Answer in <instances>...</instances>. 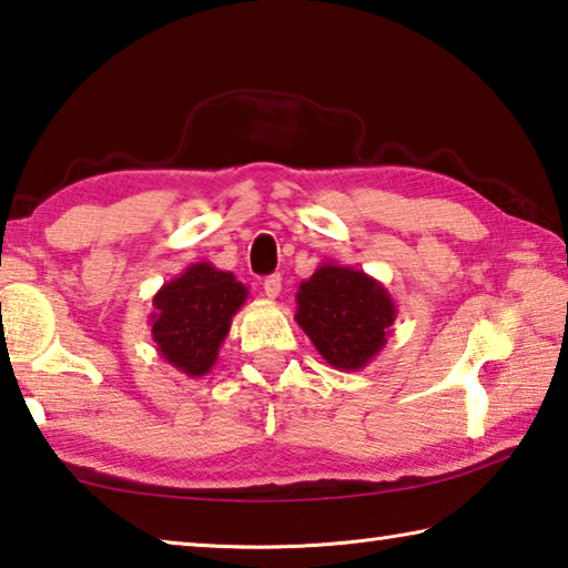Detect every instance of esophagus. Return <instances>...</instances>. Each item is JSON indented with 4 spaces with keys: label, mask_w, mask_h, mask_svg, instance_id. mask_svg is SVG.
Returning a JSON list of instances; mask_svg holds the SVG:
<instances>
[{
    "label": "esophagus",
    "mask_w": 568,
    "mask_h": 568,
    "mask_svg": "<svg viewBox=\"0 0 568 568\" xmlns=\"http://www.w3.org/2000/svg\"><path fill=\"white\" fill-rule=\"evenodd\" d=\"M263 291H265L267 297H271V301H275V297L281 295V291H283V277L281 275H267L263 281Z\"/></svg>",
    "instance_id": "34e87169"
}]
</instances>
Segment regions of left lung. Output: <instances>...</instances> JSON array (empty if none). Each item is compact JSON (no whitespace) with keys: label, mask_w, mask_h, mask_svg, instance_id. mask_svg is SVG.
<instances>
[{"label":"left lung","mask_w":568,"mask_h":568,"mask_svg":"<svg viewBox=\"0 0 568 568\" xmlns=\"http://www.w3.org/2000/svg\"><path fill=\"white\" fill-rule=\"evenodd\" d=\"M295 323L325 363L343 373L367 367L387 345L397 305L387 287L365 271L320 263L297 285Z\"/></svg>","instance_id":"8db88e82"}]
</instances>
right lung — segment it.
<instances>
[{"instance_id":"right-lung-1","label":"right lung","mask_w":568,"mask_h":568,"mask_svg":"<svg viewBox=\"0 0 568 568\" xmlns=\"http://www.w3.org/2000/svg\"><path fill=\"white\" fill-rule=\"evenodd\" d=\"M245 301L248 287L233 273L209 261L189 265L153 295L149 325L159 355L189 377L209 375Z\"/></svg>"}]
</instances>
